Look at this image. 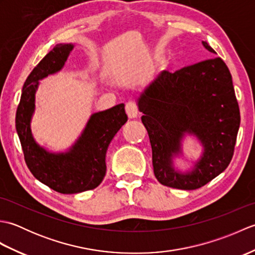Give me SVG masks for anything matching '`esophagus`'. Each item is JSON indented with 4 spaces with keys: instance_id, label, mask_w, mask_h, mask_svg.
<instances>
[{
    "instance_id": "1",
    "label": "esophagus",
    "mask_w": 255,
    "mask_h": 255,
    "mask_svg": "<svg viewBox=\"0 0 255 255\" xmlns=\"http://www.w3.org/2000/svg\"><path fill=\"white\" fill-rule=\"evenodd\" d=\"M125 110H126L127 116L129 118H130V119L137 118V116H138V107H137L136 104H134V103L128 102L126 106H125Z\"/></svg>"
}]
</instances>
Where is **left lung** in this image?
Returning <instances> with one entry per match:
<instances>
[{
    "label": "left lung",
    "instance_id": "8db88e82",
    "mask_svg": "<svg viewBox=\"0 0 255 255\" xmlns=\"http://www.w3.org/2000/svg\"><path fill=\"white\" fill-rule=\"evenodd\" d=\"M202 44L216 53L207 42ZM136 102L152 148L154 175L162 185L196 189L229 165L240 127V111L230 71L220 58L174 73H159ZM186 134L196 137L203 150L192 161L191 169L183 172L174 160L183 156L182 139Z\"/></svg>",
    "mask_w": 255,
    "mask_h": 255
}]
</instances>
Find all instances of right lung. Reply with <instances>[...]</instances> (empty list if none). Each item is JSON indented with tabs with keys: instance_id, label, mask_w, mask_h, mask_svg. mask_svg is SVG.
<instances>
[{
	"instance_id": "1",
	"label": "right lung",
	"mask_w": 255,
	"mask_h": 255,
	"mask_svg": "<svg viewBox=\"0 0 255 255\" xmlns=\"http://www.w3.org/2000/svg\"><path fill=\"white\" fill-rule=\"evenodd\" d=\"M73 44H58L26 79L16 112L15 126L26 164L38 181L61 194L90 191L102 183L106 173V152L114 136L127 122L125 105L92 114L80 137L66 151L48 150L36 141L31 119L36 110L39 81L63 69Z\"/></svg>"
}]
</instances>
